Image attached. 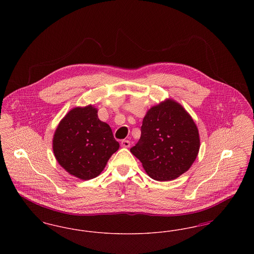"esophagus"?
<instances>
[{
    "label": "esophagus",
    "instance_id": "34e87169",
    "mask_svg": "<svg viewBox=\"0 0 254 254\" xmlns=\"http://www.w3.org/2000/svg\"><path fill=\"white\" fill-rule=\"evenodd\" d=\"M121 145L123 147L127 148V147H129V146H130V142H129L128 140H123L121 142Z\"/></svg>",
    "mask_w": 254,
    "mask_h": 254
}]
</instances>
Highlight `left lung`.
Returning <instances> with one entry per match:
<instances>
[{"label":"left lung","instance_id":"8db88e82","mask_svg":"<svg viewBox=\"0 0 254 254\" xmlns=\"http://www.w3.org/2000/svg\"><path fill=\"white\" fill-rule=\"evenodd\" d=\"M199 148V132L191 116L179 103L167 99L147 110L141 138L130 152L150 178L170 181L190 169Z\"/></svg>","mask_w":254,"mask_h":254}]
</instances>
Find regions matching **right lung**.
I'll use <instances>...</instances> for the list:
<instances>
[{"label": "right lung", "instance_id": "right-lung-1", "mask_svg": "<svg viewBox=\"0 0 254 254\" xmlns=\"http://www.w3.org/2000/svg\"><path fill=\"white\" fill-rule=\"evenodd\" d=\"M97 112L91 105L71 109L61 120L53 136L56 160L81 180L97 177L120 146L110 127L99 120Z\"/></svg>", "mask_w": 254, "mask_h": 254}]
</instances>
